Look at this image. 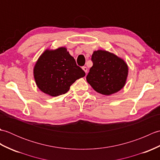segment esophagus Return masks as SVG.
I'll return each mask as SVG.
<instances>
[{"label":"esophagus","instance_id":"34e87169","mask_svg":"<svg viewBox=\"0 0 160 160\" xmlns=\"http://www.w3.org/2000/svg\"><path fill=\"white\" fill-rule=\"evenodd\" d=\"M82 69L84 71V72H85L86 73H87V71H88V69H87V67H85V66H84V67H82Z\"/></svg>","mask_w":160,"mask_h":160}]
</instances>
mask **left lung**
Returning a JSON list of instances; mask_svg holds the SVG:
<instances>
[{
	"label": "left lung",
	"instance_id": "obj_1",
	"mask_svg": "<svg viewBox=\"0 0 160 160\" xmlns=\"http://www.w3.org/2000/svg\"><path fill=\"white\" fill-rule=\"evenodd\" d=\"M93 66L87 76V80L93 89L103 95L118 92L124 86L128 67L124 61L113 53L98 50L91 56Z\"/></svg>",
	"mask_w": 160,
	"mask_h": 160
}]
</instances>
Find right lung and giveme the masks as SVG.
Segmentation results:
<instances>
[{
    "label": "right lung",
    "instance_id": "right-lung-1",
    "mask_svg": "<svg viewBox=\"0 0 160 160\" xmlns=\"http://www.w3.org/2000/svg\"><path fill=\"white\" fill-rule=\"evenodd\" d=\"M36 83L42 92L52 96L66 93L75 81L85 76L67 49L46 50L33 69Z\"/></svg>",
    "mask_w": 160,
    "mask_h": 160
}]
</instances>
